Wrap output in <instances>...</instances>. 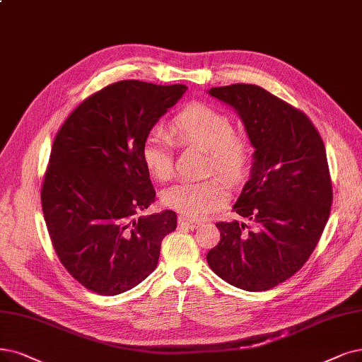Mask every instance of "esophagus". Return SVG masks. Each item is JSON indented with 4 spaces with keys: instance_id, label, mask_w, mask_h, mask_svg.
Here are the masks:
<instances>
[{
    "instance_id": "esophagus-1",
    "label": "esophagus",
    "mask_w": 362,
    "mask_h": 362,
    "mask_svg": "<svg viewBox=\"0 0 362 362\" xmlns=\"http://www.w3.org/2000/svg\"><path fill=\"white\" fill-rule=\"evenodd\" d=\"M179 225H180V226H183V228L194 230V228H198L199 222L192 221V219H188V218H185V216H179Z\"/></svg>"
}]
</instances>
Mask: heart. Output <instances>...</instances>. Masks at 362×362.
I'll return each instance as SVG.
<instances>
[{"label":"heart","mask_w":362,"mask_h":362,"mask_svg":"<svg viewBox=\"0 0 362 362\" xmlns=\"http://www.w3.org/2000/svg\"><path fill=\"white\" fill-rule=\"evenodd\" d=\"M171 134L177 143L195 146L209 152L210 170L228 182H235L245 171L246 144L235 137L233 120L204 103H191L173 119ZM143 163L151 176L165 182L173 174V140L164 131L153 129L141 146ZM164 206L188 219H199L219 207L226 191L218 180L180 182L160 195Z\"/></svg>","instance_id":"heart-1"}]
</instances>
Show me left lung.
Returning <instances> with one entry per match:
<instances>
[{"mask_svg": "<svg viewBox=\"0 0 362 362\" xmlns=\"http://www.w3.org/2000/svg\"><path fill=\"white\" fill-rule=\"evenodd\" d=\"M233 107L253 152L249 180L233 206L252 222H219L221 242L207 262L225 282L257 292L296 274L329 218L332 186L319 132L303 112L255 85L211 88Z\"/></svg>", "mask_w": 362, "mask_h": 362, "instance_id": "left-lung-1", "label": "left lung"}]
</instances>
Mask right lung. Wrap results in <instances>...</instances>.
<instances>
[{"label": "right lung", "instance_id": "obj_1", "mask_svg": "<svg viewBox=\"0 0 362 362\" xmlns=\"http://www.w3.org/2000/svg\"><path fill=\"white\" fill-rule=\"evenodd\" d=\"M185 90L140 80L109 85L66 117L53 141L42 188L47 231L65 269L100 296L143 282L176 230L171 210L136 215L155 202L143 141Z\"/></svg>", "mask_w": 362, "mask_h": 362}]
</instances>
